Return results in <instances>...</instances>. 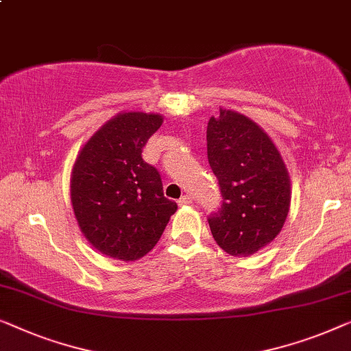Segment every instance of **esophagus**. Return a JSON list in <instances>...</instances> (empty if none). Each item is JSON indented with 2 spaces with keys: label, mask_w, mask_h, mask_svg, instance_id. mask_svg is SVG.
Masks as SVG:
<instances>
[{
  "label": "esophagus",
  "mask_w": 351,
  "mask_h": 351,
  "mask_svg": "<svg viewBox=\"0 0 351 351\" xmlns=\"http://www.w3.org/2000/svg\"><path fill=\"white\" fill-rule=\"evenodd\" d=\"M178 204L181 206H186V205H191L192 204V197L191 195H182L180 200H178Z\"/></svg>",
  "instance_id": "34e87169"
}]
</instances>
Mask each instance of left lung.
Segmentation results:
<instances>
[{
	"label": "left lung",
	"mask_w": 351,
	"mask_h": 351,
	"mask_svg": "<svg viewBox=\"0 0 351 351\" xmlns=\"http://www.w3.org/2000/svg\"><path fill=\"white\" fill-rule=\"evenodd\" d=\"M206 151L223 205L208 218L211 235L230 256L267 246L288 216L291 180L272 138L250 117L219 110L206 127Z\"/></svg>",
	"instance_id": "8db88e82"
}]
</instances>
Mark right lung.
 <instances>
[{"instance_id": "1", "label": "right lung", "mask_w": 351, "mask_h": 351, "mask_svg": "<svg viewBox=\"0 0 351 351\" xmlns=\"http://www.w3.org/2000/svg\"><path fill=\"white\" fill-rule=\"evenodd\" d=\"M162 122L156 112H119L88 138L73 165L77 226L108 258L128 263L149 253L178 208L164 197L159 171L141 157Z\"/></svg>"}]
</instances>
